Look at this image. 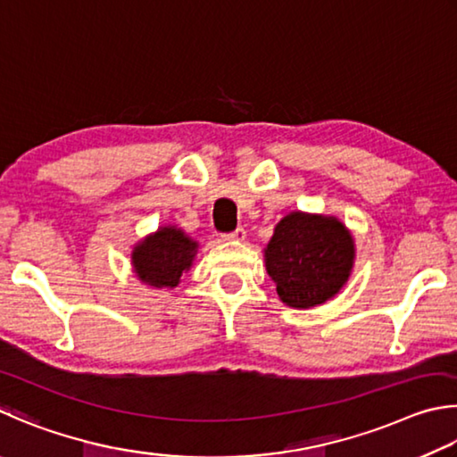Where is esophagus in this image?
<instances>
[{
	"mask_svg": "<svg viewBox=\"0 0 457 457\" xmlns=\"http://www.w3.org/2000/svg\"><path fill=\"white\" fill-rule=\"evenodd\" d=\"M222 238H224V241H245V238H246V230L243 228V227H238L237 230H233V233H224L222 235Z\"/></svg>",
	"mask_w": 457,
	"mask_h": 457,
	"instance_id": "esophagus-1",
	"label": "esophagus"
}]
</instances>
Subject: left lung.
<instances>
[{
  "label": "left lung",
  "mask_w": 457,
  "mask_h": 457,
  "mask_svg": "<svg viewBox=\"0 0 457 457\" xmlns=\"http://www.w3.org/2000/svg\"><path fill=\"white\" fill-rule=\"evenodd\" d=\"M355 243L339 219L291 212L275 227L265 249L267 273L285 305L317 307L347 283Z\"/></svg>",
  "instance_id": "obj_1"
}]
</instances>
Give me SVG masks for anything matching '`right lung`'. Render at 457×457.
<instances>
[{"mask_svg": "<svg viewBox=\"0 0 457 457\" xmlns=\"http://www.w3.org/2000/svg\"><path fill=\"white\" fill-rule=\"evenodd\" d=\"M198 243L176 227H160L134 246L132 267L142 283L156 289L176 287L184 270L192 267Z\"/></svg>", "mask_w": 457, "mask_h": 457, "instance_id": "right-lung-1", "label": "right lung"}]
</instances>
